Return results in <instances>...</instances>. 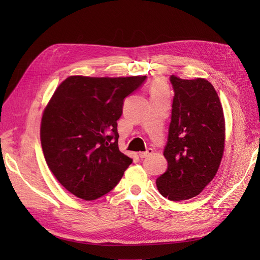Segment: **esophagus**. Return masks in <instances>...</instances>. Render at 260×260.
<instances>
[{
    "label": "esophagus",
    "mask_w": 260,
    "mask_h": 260,
    "mask_svg": "<svg viewBox=\"0 0 260 260\" xmlns=\"http://www.w3.org/2000/svg\"><path fill=\"white\" fill-rule=\"evenodd\" d=\"M152 154H153V149L148 148L146 152H140L139 156L141 157V158H146V157H148L149 155H152Z\"/></svg>",
    "instance_id": "1"
}]
</instances>
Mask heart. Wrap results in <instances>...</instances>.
Segmentation results:
<instances>
[{
    "instance_id": "1",
    "label": "heart",
    "mask_w": 260,
    "mask_h": 260,
    "mask_svg": "<svg viewBox=\"0 0 260 260\" xmlns=\"http://www.w3.org/2000/svg\"><path fill=\"white\" fill-rule=\"evenodd\" d=\"M151 94H152V98L162 95V94H167L166 83L161 80L153 81L151 84Z\"/></svg>"
}]
</instances>
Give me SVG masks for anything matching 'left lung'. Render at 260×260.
Segmentation results:
<instances>
[{"mask_svg": "<svg viewBox=\"0 0 260 260\" xmlns=\"http://www.w3.org/2000/svg\"><path fill=\"white\" fill-rule=\"evenodd\" d=\"M170 81L175 96L164 151L168 166L156 186L164 198L179 202L195 198L215 178L224 152L225 121L208 80L172 75Z\"/></svg>", "mask_w": 260, "mask_h": 260, "instance_id": "obj_1", "label": "left lung"}]
</instances>
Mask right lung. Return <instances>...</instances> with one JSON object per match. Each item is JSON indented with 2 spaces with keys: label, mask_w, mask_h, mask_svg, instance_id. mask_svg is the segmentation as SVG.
Wrapping results in <instances>:
<instances>
[{
  "label": "right lung",
  "mask_w": 260,
  "mask_h": 260,
  "mask_svg": "<svg viewBox=\"0 0 260 260\" xmlns=\"http://www.w3.org/2000/svg\"><path fill=\"white\" fill-rule=\"evenodd\" d=\"M146 76H70L45 106L40 127L44 158L67 191L94 201L117 185L132 159L118 147L123 100Z\"/></svg>",
  "instance_id": "1"
}]
</instances>
